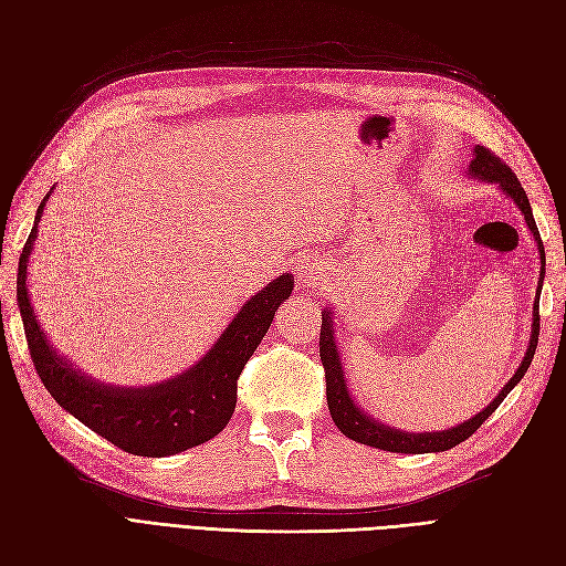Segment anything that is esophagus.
I'll list each match as a JSON object with an SVG mask.
<instances>
[{"label":"esophagus","instance_id":"obj_1","mask_svg":"<svg viewBox=\"0 0 566 566\" xmlns=\"http://www.w3.org/2000/svg\"><path fill=\"white\" fill-rule=\"evenodd\" d=\"M297 281L302 290H314L323 281V269L316 262H304L302 266H297Z\"/></svg>","mask_w":566,"mask_h":566}]
</instances>
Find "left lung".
Wrapping results in <instances>:
<instances>
[{"instance_id":"1","label":"left lung","mask_w":566,"mask_h":566,"mask_svg":"<svg viewBox=\"0 0 566 566\" xmlns=\"http://www.w3.org/2000/svg\"><path fill=\"white\" fill-rule=\"evenodd\" d=\"M472 163H470V177H476L482 181L495 184L501 191L515 200L517 208L522 210L526 227L531 229L536 238L538 245V254H541V281H538V290H536V302H534V323H531V339L526 354L522 358V364L517 368V373L512 375L507 380V385L499 391L482 413H476L474 418L460 422L451 430H441V432H420V434H410V432H401L394 430V427H387L382 422H378L375 418L366 416L361 408H358L352 399V394L347 389V380L342 375V358L337 352V339H335V325H333V312L325 310L323 312V323H321V337H318V349H321V364L325 370V397H328V410L335 420V424L339 427V432L358 441L366 443V447H375L380 451H391V453H439V451H449L453 447H458L460 441L470 439L479 427L484 424V420L493 413L495 408L503 403V399L512 391L522 378L524 373L531 366V358L536 354V345H538V333H541V316H538V300H541V287H543V279H545V250L541 243V233L534 221V212H531V205L526 198V191L522 188V184L517 181L515 172L501 160L495 158L493 153L484 146H474L472 150Z\"/></svg>"}]
</instances>
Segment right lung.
<instances>
[{"instance_id": "right-lung-1", "label": "right lung", "mask_w": 566, "mask_h": 566, "mask_svg": "<svg viewBox=\"0 0 566 566\" xmlns=\"http://www.w3.org/2000/svg\"><path fill=\"white\" fill-rule=\"evenodd\" d=\"M49 196L51 191L40 202L35 227L19 260V281H15L19 295L15 297H19L30 358L51 397L82 424L108 439L113 447L134 455H175L217 437L233 416L238 378L248 358L260 347L273 314L293 293V273H283L252 295L212 349L177 378L139 389L101 385L54 352L40 328L35 310L30 306L25 285L28 260Z\"/></svg>"}]
</instances>
